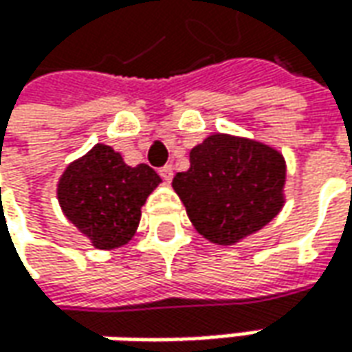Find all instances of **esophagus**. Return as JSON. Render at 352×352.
I'll use <instances>...</instances> for the list:
<instances>
[{
	"mask_svg": "<svg viewBox=\"0 0 352 352\" xmlns=\"http://www.w3.org/2000/svg\"><path fill=\"white\" fill-rule=\"evenodd\" d=\"M160 175L164 177L165 181L169 183V181L173 179V167H171V165H165V167H162V169H160Z\"/></svg>",
	"mask_w": 352,
	"mask_h": 352,
	"instance_id": "1",
	"label": "esophagus"
}]
</instances>
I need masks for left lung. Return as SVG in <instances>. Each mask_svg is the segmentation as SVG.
<instances>
[{
  "mask_svg": "<svg viewBox=\"0 0 352 352\" xmlns=\"http://www.w3.org/2000/svg\"><path fill=\"white\" fill-rule=\"evenodd\" d=\"M190 167L173 188L200 236L234 245L259 232L285 206L286 162L271 146L212 134L190 150Z\"/></svg>",
  "mask_w": 352,
  "mask_h": 352,
  "instance_id": "1",
  "label": "left lung"
}]
</instances>
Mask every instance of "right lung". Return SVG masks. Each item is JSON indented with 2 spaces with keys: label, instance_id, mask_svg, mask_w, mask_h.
I'll list each match as a JSON object with an SVG mask.
<instances>
[{
  "label": "right lung",
  "instance_id": "right-lung-1",
  "mask_svg": "<svg viewBox=\"0 0 352 352\" xmlns=\"http://www.w3.org/2000/svg\"><path fill=\"white\" fill-rule=\"evenodd\" d=\"M160 183L150 165L130 167L111 146L97 144L67 165L58 181V202L91 245L115 249L136 234L142 206Z\"/></svg>",
  "mask_w": 352,
  "mask_h": 352
}]
</instances>
